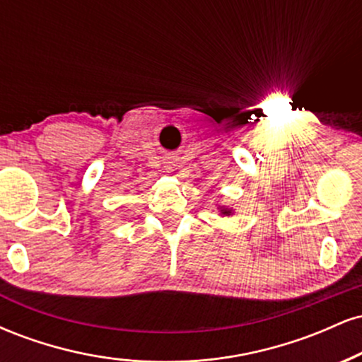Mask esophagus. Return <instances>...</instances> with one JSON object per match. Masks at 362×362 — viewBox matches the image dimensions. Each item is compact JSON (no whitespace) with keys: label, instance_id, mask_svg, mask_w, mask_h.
Segmentation results:
<instances>
[{"label":"esophagus","instance_id":"34e87169","mask_svg":"<svg viewBox=\"0 0 362 362\" xmlns=\"http://www.w3.org/2000/svg\"><path fill=\"white\" fill-rule=\"evenodd\" d=\"M163 163L167 165L168 168H173V167H175V163H177V156H173V155H165V156H163Z\"/></svg>","mask_w":362,"mask_h":362}]
</instances>
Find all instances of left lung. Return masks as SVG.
<instances>
[{
	"mask_svg": "<svg viewBox=\"0 0 362 362\" xmlns=\"http://www.w3.org/2000/svg\"><path fill=\"white\" fill-rule=\"evenodd\" d=\"M219 213H221V216H230V214H233V209L221 206V207H219Z\"/></svg>",
	"mask_w": 362,
	"mask_h": 362,
	"instance_id": "obj_1",
	"label": "left lung"
}]
</instances>
